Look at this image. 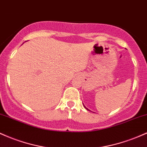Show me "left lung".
<instances>
[{
	"label": "left lung",
	"instance_id": "1",
	"mask_svg": "<svg viewBox=\"0 0 147 147\" xmlns=\"http://www.w3.org/2000/svg\"><path fill=\"white\" fill-rule=\"evenodd\" d=\"M84 107H85V108H86V109H87V110H89V109H87V108H86V107H85V106H84Z\"/></svg>",
	"mask_w": 147,
	"mask_h": 147
}]
</instances>
